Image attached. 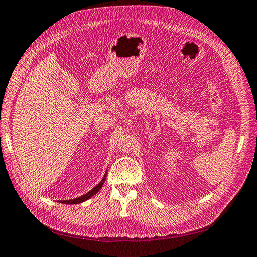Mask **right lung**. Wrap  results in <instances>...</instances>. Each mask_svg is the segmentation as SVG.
<instances>
[{
  "mask_svg": "<svg viewBox=\"0 0 257 257\" xmlns=\"http://www.w3.org/2000/svg\"><path fill=\"white\" fill-rule=\"evenodd\" d=\"M106 177H107V171L105 172V174H103V178L101 179V181L98 183L97 185H95V187L92 188L90 191H88V192L85 193L84 195H80V196H78V198L70 199V200H61V201H58V202H61V203H65V204L83 203V202H85V201H87L88 199L92 198V196H94L98 192V191H99L102 188L103 183H105V181H106Z\"/></svg>",
  "mask_w": 257,
  "mask_h": 257,
  "instance_id": "right-lung-1",
  "label": "right lung"
}]
</instances>
